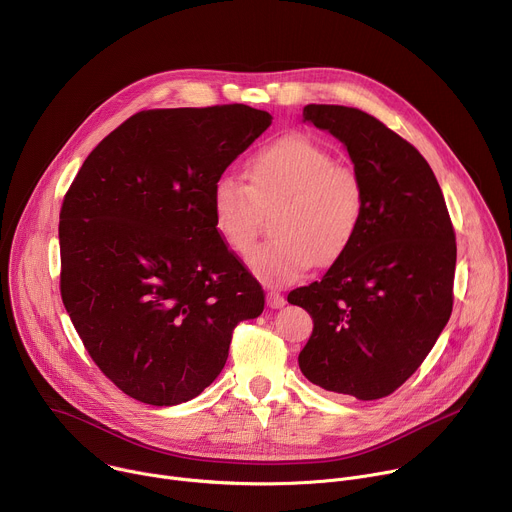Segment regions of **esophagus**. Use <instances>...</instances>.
I'll list each match as a JSON object with an SVG mask.
<instances>
[{
    "label": "esophagus",
    "mask_w": 512,
    "mask_h": 512,
    "mask_svg": "<svg viewBox=\"0 0 512 512\" xmlns=\"http://www.w3.org/2000/svg\"><path fill=\"white\" fill-rule=\"evenodd\" d=\"M267 306L269 308H283L285 306V298L279 294V291H275V289H269L267 291Z\"/></svg>",
    "instance_id": "1"
}]
</instances>
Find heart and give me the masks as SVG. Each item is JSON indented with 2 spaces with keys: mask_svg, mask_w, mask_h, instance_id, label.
<instances>
[{
  "mask_svg": "<svg viewBox=\"0 0 512 512\" xmlns=\"http://www.w3.org/2000/svg\"><path fill=\"white\" fill-rule=\"evenodd\" d=\"M247 182L218 176L210 188L216 235L247 255L259 237L263 212H273L275 241L249 257V267L267 285L302 279L316 263L332 267L354 245L364 218V186L356 170L304 133L269 141L247 162Z\"/></svg>",
  "mask_w": 512,
  "mask_h": 512,
  "instance_id": "heart-1",
  "label": "heart"
}]
</instances>
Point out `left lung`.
I'll use <instances>...</instances> for the list:
<instances>
[{
    "label": "left lung",
    "instance_id": "left-lung-1",
    "mask_svg": "<svg viewBox=\"0 0 512 512\" xmlns=\"http://www.w3.org/2000/svg\"><path fill=\"white\" fill-rule=\"evenodd\" d=\"M304 121L346 145L367 204L344 259L289 291L287 302L314 320L298 362L326 391L381 399L419 369L450 320L456 233L440 184L407 139L354 107L306 105Z\"/></svg>",
    "mask_w": 512,
    "mask_h": 512
}]
</instances>
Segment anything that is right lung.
I'll list each match as a JSON object with an SVG mask.
<instances>
[{
	"mask_svg": "<svg viewBox=\"0 0 512 512\" xmlns=\"http://www.w3.org/2000/svg\"><path fill=\"white\" fill-rule=\"evenodd\" d=\"M247 105L139 111L89 154L60 208V296L125 395L170 407L223 371L265 306L214 231L210 188L271 125Z\"/></svg>",
	"mask_w": 512,
	"mask_h": 512,
	"instance_id": "obj_1",
	"label": "right lung"
}]
</instances>
